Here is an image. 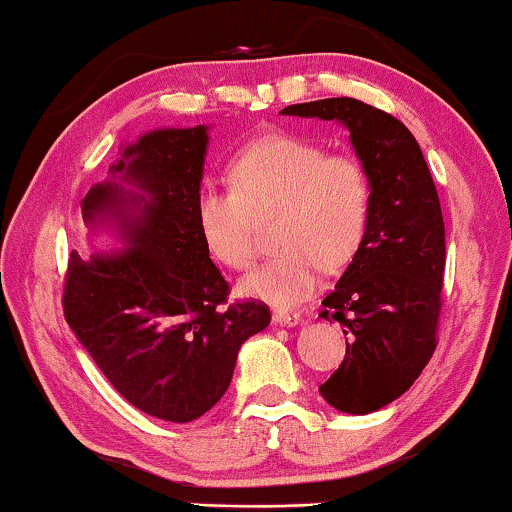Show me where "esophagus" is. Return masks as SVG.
Returning a JSON list of instances; mask_svg holds the SVG:
<instances>
[{"label":"esophagus","instance_id":"34e87169","mask_svg":"<svg viewBox=\"0 0 512 512\" xmlns=\"http://www.w3.org/2000/svg\"><path fill=\"white\" fill-rule=\"evenodd\" d=\"M272 321L279 326H296L300 317L296 312H289V310H275L272 312Z\"/></svg>","mask_w":512,"mask_h":512}]
</instances>
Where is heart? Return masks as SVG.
Here are the masks:
<instances>
[{
	"instance_id": "1",
	"label": "heart",
	"mask_w": 512,
	"mask_h": 512,
	"mask_svg": "<svg viewBox=\"0 0 512 512\" xmlns=\"http://www.w3.org/2000/svg\"><path fill=\"white\" fill-rule=\"evenodd\" d=\"M230 188L198 195V226L216 261L247 270L256 258L254 216H275L270 261L242 279L240 291L270 305H293L326 268L352 261L373 205L370 174L359 156L326 151L312 139L270 132L242 146L228 167Z\"/></svg>"
}]
</instances>
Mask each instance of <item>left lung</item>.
Wrapping results in <instances>:
<instances>
[{
	"label": "left lung",
	"instance_id": "1",
	"mask_svg": "<svg viewBox=\"0 0 512 512\" xmlns=\"http://www.w3.org/2000/svg\"><path fill=\"white\" fill-rule=\"evenodd\" d=\"M286 116L340 121L373 186L366 237L321 317L340 321L345 361L319 391L335 410L368 415L405 394L438 345L445 223L417 139L387 111L354 97L291 104Z\"/></svg>",
	"mask_w": 512,
	"mask_h": 512
}]
</instances>
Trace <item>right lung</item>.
Listing matches in <instances>:
<instances>
[{
	"label": "right lung",
	"instance_id": "right-lung-1",
	"mask_svg": "<svg viewBox=\"0 0 512 512\" xmlns=\"http://www.w3.org/2000/svg\"><path fill=\"white\" fill-rule=\"evenodd\" d=\"M207 128L156 130L123 149L111 177L81 202L86 223L116 221L118 256L69 254L62 307L76 338L130 405L165 422H193L226 394L242 342L270 324L230 286L198 226Z\"/></svg>",
	"mask_w": 512,
	"mask_h": 512
}]
</instances>
